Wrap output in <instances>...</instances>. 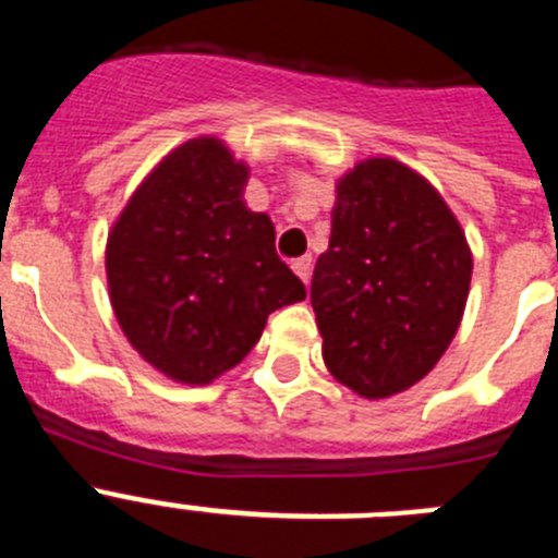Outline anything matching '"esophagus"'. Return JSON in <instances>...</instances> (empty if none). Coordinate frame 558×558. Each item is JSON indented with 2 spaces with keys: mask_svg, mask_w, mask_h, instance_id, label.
Wrapping results in <instances>:
<instances>
[{
  "mask_svg": "<svg viewBox=\"0 0 558 558\" xmlns=\"http://www.w3.org/2000/svg\"><path fill=\"white\" fill-rule=\"evenodd\" d=\"M293 270L304 284H310V276H313V256H299L293 263Z\"/></svg>",
  "mask_w": 558,
  "mask_h": 558,
  "instance_id": "obj_1",
  "label": "esophagus"
}]
</instances>
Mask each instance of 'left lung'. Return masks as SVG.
<instances>
[{"label": "left lung", "instance_id": "obj_1", "mask_svg": "<svg viewBox=\"0 0 558 558\" xmlns=\"http://www.w3.org/2000/svg\"><path fill=\"white\" fill-rule=\"evenodd\" d=\"M335 192L310 288L324 363L360 397L386 399L416 386L456 338L472 251L445 198L402 161H360Z\"/></svg>", "mask_w": 558, "mask_h": 558}]
</instances>
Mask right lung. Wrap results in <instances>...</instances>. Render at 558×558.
I'll use <instances>...</instances> for the list:
<instances>
[{"label": "right lung", "mask_w": 558, "mask_h": 558, "mask_svg": "<svg viewBox=\"0 0 558 558\" xmlns=\"http://www.w3.org/2000/svg\"><path fill=\"white\" fill-rule=\"evenodd\" d=\"M248 167L215 136L165 156L106 245L111 307L131 347L170 379L206 386L234 368L268 315L302 302L268 215L243 201Z\"/></svg>", "instance_id": "1"}]
</instances>
